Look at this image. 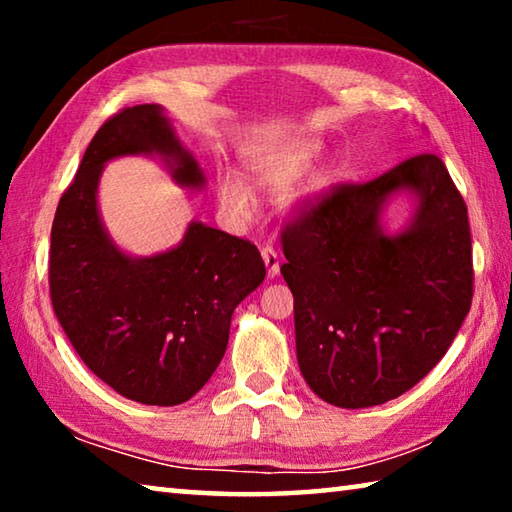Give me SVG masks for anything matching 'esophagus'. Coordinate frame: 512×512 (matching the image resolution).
<instances>
[{
  "label": "esophagus",
  "mask_w": 512,
  "mask_h": 512,
  "mask_svg": "<svg viewBox=\"0 0 512 512\" xmlns=\"http://www.w3.org/2000/svg\"><path fill=\"white\" fill-rule=\"evenodd\" d=\"M262 257H264V264H266V268H268V275L275 277L277 273H280V253H277L275 248L266 246V248L262 250Z\"/></svg>",
  "instance_id": "obj_1"
}]
</instances>
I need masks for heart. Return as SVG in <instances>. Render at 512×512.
Segmentation results:
<instances>
[{
    "label": "heart",
    "instance_id": "1",
    "mask_svg": "<svg viewBox=\"0 0 512 512\" xmlns=\"http://www.w3.org/2000/svg\"><path fill=\"white\" fill-rule=\"evenodd\" d=\"M318 155V142L300 140L287 146H280V149L255 155V158L248 162V171L259 187L277 192V189L289 187L293 180H298L302 173L316 162ZM219 198L223 210L237 216V219H246V216L253 212V192H250V187L244 180L230 176V173H223L219 180Z\"/></svg>",
    "mask_w": 512,
    "mask_h": 512
}]
</instances>
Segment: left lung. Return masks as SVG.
<instances>
[{
	"mask_svg": "<svg viewBox=\"0 0 512 512\" xmlns=\"http://www.w3.org/2000/svg\"><path fill=\"white\" fill-rule=\"evenodd\" d=\"M409 188L419 210L386 236L385 198ZM302 377L320 400L366 409L429 375L472 307L467 205L445 162L420 153L368 183H341L282 225Z\"/></svg>",
	"mask_w": 512,
	"mask_h": 512,
	"instance_id": "8db88e82",
	"label": "left lung"
}]
</instances>
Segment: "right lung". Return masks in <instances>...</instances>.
<instances>
[{
  "mask_svg": "<svg viewBox=\"0 0 512 512\" xmlns=\"http://www.w3.org/2000/svg\"><path fill=\"white\" fill-rule=\"evenodd\" d=\"M160 153L180 185L203 173L155 103L119 110L85 149L51 225L49 293L60 327L85 366L128 400L176 406L196 395L228 348L232 311L264 282L255 244L189 223L180 246L128 257L97 210L103 164Z\"/></svg>",
  "mask_w": 512,
  "mask_h": 512,
  "instance_id": "obj_1",
  "label": "right lung"
}]
</instances>
